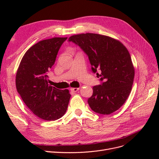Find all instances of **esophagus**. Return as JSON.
Listing matches in <instances>:
<instances>
[{
    "label": "esophagus",
    "instance_id": "esophagus-1",
    "mask_svg": "<svg viewBox=\"0 0 159 159\" xmlns=\"http://www.w3.org/2000/svg\"><path fill=\"white\" fill-rule=\"evenodd\" d=\"M79 89L80 88H70V90L72 91V92H77Z\"/></svg>",
    "mask_w": 159,
    "mask_h": 159
}]
</instances>
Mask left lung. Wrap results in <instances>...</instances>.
Wrapping results in <instances>:
<instances>
[{
  "label": "left lung",
  "mask_w": 159,
  "mask_h": 159,
  "mask_svg": "<svg viewBox=\"0 0 159 159\" xmlns=\"http://www.w3.org/2000/svg\"><path fill=\"white\" fill-rule=\"evenodd\" d=\"M88 56L91 70L101 84L93 86L88 103L94 112L109 115L118 110L131 93L134 70L122 43L107 36L86 33L69 38Z\"/></svg>",
  "instance_id": "8db88e82"
}]
</instances>
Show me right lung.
<instances>
[{
    "instance_id": "obj_1",
    "label": "right lung",
    "mask_w": 159,
    "mask_h": 159,
    "mask_svg": "<svg viewBox=\"0 0 159 159\" xmlns=\"http://www.w3.org/2000/svg\"><path fill=\"white\" fill-rule=\"evenodd\" d=\"M67 38H53L36 43L24 55L16 72L18 93L32 112L45 121H55L63 116L71 97L68 89L49 85L47 75Z\"/></svg>"
}]
</instances>
